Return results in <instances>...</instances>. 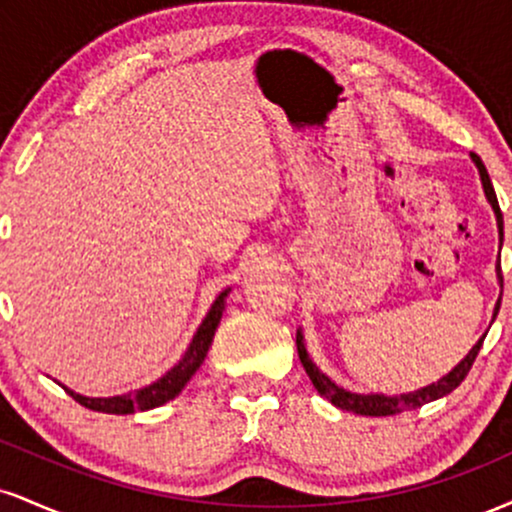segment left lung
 I'll return each instance as SVG.
<instances>
[{
	"instance_id": "8db88e82",
	"label": "left lung",
	"mask_w": 512,
	"mask_h": 512,
	"mask_svg": "<svg viewBox=\"0 0 512 512\" xmlns=\"http://www.w3.org/2000/svg\"><path fill=\"white\" fill-rule=\"evenodd\" d=\"M472 158H474V163H477V168H479L481 182H484V192H486V197H489L493 211H496L498 231H501V236H503V214H501V207H498V199H496V192H493L491 178H489V173H486V168H484V163H481V158L474 156V154H472ZM496 269H498V281H501V286H503L501 262H498ZM498 308H501V298H498L496 313H493V315H498ZM481 344H484V339H479V342L472 346V351H469L467 358H464L460 366L452 368L450 373L445 375V378L438 380V383H433V385H428V387H421V390L409 392V395L385 397V395H356V392H349V390H344V387L334 385L332 380L327 378L325 373H320L315 363L308 358V351H305V346H303L301 332H298V337H296L298 358H301V363H303L305 373H308V378L313 380L315 390L320 392V395L325 397V399H330L334 407L346 409V411H354V414H361V416H392V414H402V411H407V409H419V407H424L426 402H433V399H440V397L450 395V392L455 390V387L460 385L464 378H467L469 370H472V363L477 361Z\"/></svg>"
}]
</instances>
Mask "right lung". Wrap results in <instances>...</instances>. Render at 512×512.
<instances>
[{
    "label": "right lung",
    "mask_w": 512,
    "mask_h": 512,
    "mask_svg": "<svg viewBox=\"0 0 512 512\" xmlns=\"http://www.w3.org/2000/svg\"><path fill=\"white\" fill-rule=\"evenodd\" d=\"M228 296V291H223L219 298H216L211 310L204 317V322L199 325V330L195 337H192L190 349L185 351V356L180 358L178 366H173L163 375L161 380H156L154 385L144 387V390L137 392H127V395H117V397H81L76 395L72 390H64L72 395L81 407L93 409V411H103V414H134V411H146V409H154L161 407V404L170 402L173 397L180 395L182 387L187 385V380L197 373V368L202 366L204 356H207L211 339H214L216 327L221 322V313H223V298Z\"/></svg>",
    "instance_id": "add662e5"
}]
</instances>
